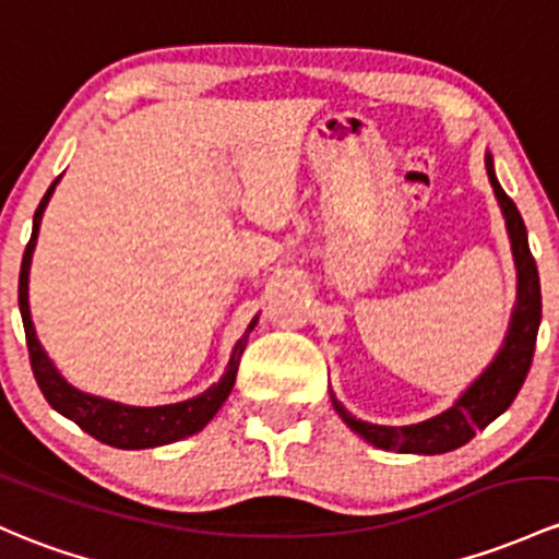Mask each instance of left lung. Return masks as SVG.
I'll return each mask as SVG.
<instances>
[{"label":"left lung","instance_id":"8db88e82","mask_svg":"<svg viewBox=\"0 0 559 559\" xmlns=\"http://www.w3.org/2000/svg\"><path fill=\"white\" fill-rule=\"evenodd\" d=\"M485 168L492 192H496V201L501 205L503 222H507L516 267V302L512 308V319H509L507 337H503L501 348L492 356V361L452 402V407L428 420L413 423V426H378V423L358 420L329 391L332 393L334 413L343 418L345 426L356 431L364 442L374 444L380 450L413 452V455H442V452L463 448L474 433L490 426L498 415L507 413L509 404L514 402L522 383H525L527 369H531L533 350H536V334L538 326H542V281H538L536 260H533L531 246H527L525 222H522L512 198L498 185L490 152L485 155Z\"/></svg>","mask_w":559,"mask_h":559}]
</instances>
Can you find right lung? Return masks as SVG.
Returning <instances> with one entry per match:
<instances>
[{
    "label": "right lung",
    "mask_w": 559,
    "mask_h": 559,
    "mask_svg": "<svg viewBox=\"0 0 559 559\" xmlns=\"http://www.w3.org/2000/svg\"><path fill=\"white\" fill-rule=\"evenodd\" d=\"M61 181L58 176L50 185V190L45 192V198L39 201V209L34 211V225H32V240H28L26 251H23L21 262V278H17V308H21L23 329H26V345H28V358H32L34 378H37L39 391L47 399L56 413H61L63 418L74 420L82 431L91 433L98 442L109 444L117 450H150V448H163V444L179 442V439L192 437V433L203 431L209 426V420H214V415L219 413L222 404L230 396L235 385V374H238L240 356H243L246 343H249V334L254 332L260 316L251 319V324L246 326L243 337L235 343L230 361H227L225 374L219 378V383L205 388L198 396L185 399V402L176 404H157V407H133V404L111 402V399L93 396V393L80 391L63 378L56 369V364L50 361V356L45 354L43 343L37 340V329H34L32 310H28V273H32V257L37 249V235L39 225H43V214L50 203L56 185Z\"/></svg>",
    "instance_id": "add662e5"
}]
</instances>
